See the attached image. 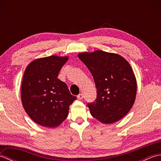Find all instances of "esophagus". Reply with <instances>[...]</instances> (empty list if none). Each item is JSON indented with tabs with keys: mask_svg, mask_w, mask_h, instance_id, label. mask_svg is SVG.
<instances>
[{
	"mask_svg": "<svg viewBox=\"0 0 161 161\" xmlns=\"http://www.w3.org/2000/svg\"><path fill=\"white\" fill-rule=\"evenodd\" d=\"M83 98H84V95H83L82 93H81V94H79V95H77V99H78V100H82Z\"/></svg>",
	"mask_w": 161,
	"mask_h": 161,
	"instance_id": "obj_1",
	"label": "esophagus"
}]
</instances>
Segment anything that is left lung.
Wrapping results in <instances>:
<instances>
[{
  "label": "left lung",
  "mask_w": 161,
  "mask_h": 161,
  "mask_svg": "<svg viewBox=\"0 0 161 161\" xmlns=\"http://www.w3.org/2000/svg\"><path fill=\"white\" fill-rule=\"evenodd\" d=\"M78 57L93 75L97 99L88 104L93 117L104 124L122 119L133 107L137 92L134 73L124 57L95 50L81 53Z\"/></svg>",
  "instance_id": "1"
}]
</instances>
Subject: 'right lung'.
<instances>
[{
	"label": "right lung",
	"mask_w": 161,
	"mask_h": 161,
	"mask_svg": "<svg viewBox=\"0 0 161 161\" xmlns=\"http://www.w3.org/2000/svg\"><path fill=\"white\" fill-rule=\"evenodd\" d=\"M68 57L51 55L30 62L23 75L21 102L27 114L42 126L57 127L68 115L77 99L67 85L57 78Z\"/></svg>",
	"instance_id": "right-lung-1"
}]
</instances>
